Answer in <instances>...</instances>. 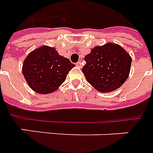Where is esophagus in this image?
<instances>
[{
    "label": "esophagus",
    "instance_id": "34e87169",
    "mask_svg": "<svg viewBox=\"0 0 153 153\" xmlns=\"http://www.w3.org/2000/svg\"><path fill=\"white\" fill-rule=\"evenodd\" d=\"M76 66H77V67H79V68H81V66H82V65H81V61H78L77 63L76 64Z\"/></svg>",
    "mask_w": 153,
    "mask_h": 153
}]
</instances>
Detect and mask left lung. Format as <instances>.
Returning <instances> with one entry per match:
<instances>
[{"label":"left lung","instance_id":"8db88e82","mask_svg":"<svg viewBox=\"0 0 153 153\" xmlns=\"http://www.w3.org/2000/svg\"><path fill=\"white\" fill-rule=\"evenodd\" d=\"M82 68L86 80L100 92H111L124 83L128 77L131 58L117 44L107 43L95 47L85 57Z\"/></svg>","mask_w":153,"mask_h":153}]
</instances>
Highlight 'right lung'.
<instances>
[{
    "mask_svg": "<svg viewBox=\"0 0 153 153\" xmlns=\"http://www.w3.org/2000/svg\"><path fill=\"white\" fill-rule=\"evenodd\" d=\"M75 65L53 48L43 46L29 54L24 61L22 73L34 91L47 94L56 91Z\"/></svg>",
    "mask_w": 153,
    "mask_h": 153,
    "instance_id": "obj_1",
    "label": "right lung"
}]
</instances>
